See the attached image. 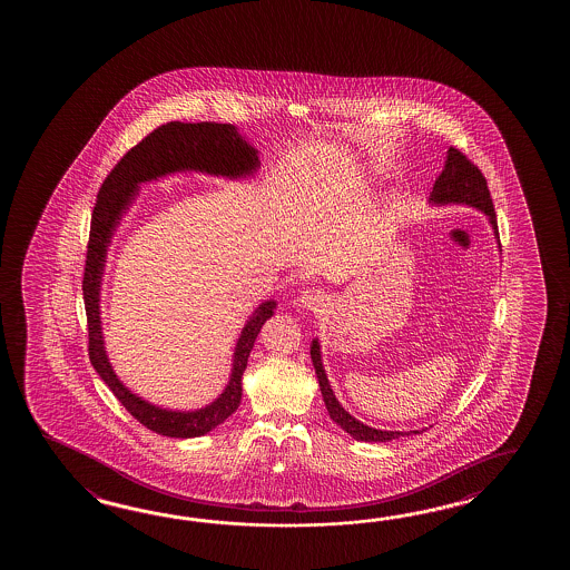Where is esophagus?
<instances>
[{"label": "esophagus", "instance_id": "1", "mask_svg": "<svg viewBox=\"0 0 570 570\" xmlns=\"http://www.w3.org/2000/svg\"><path fill=\"white\" fill-rule=\"evenodd\" d=\"M326 294L320 289H304L298 296V304L302 308L312 309V312H320L326 308Z\"/></svg>", "mask_w": 570, "mask_h": 570}]
</instances>
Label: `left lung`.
I'll list each match as a JSON object with an SVG mask.
<instances>
[{"label": "left lung", "mask_w": 570, "mask_h": 570, "mask_svg": "<svg viewBox=\"0 0 570 570\" xmlns=\"http://www.w3.org/2000/svg\"><path fill=\"white\" fill-rule=\"evenodd\" d=\"M431 206H469L475 208L479 213H483L489 220V225L493 228V236L499 244V253H501V243H499V230H497V216H494L493 200L491 193L487 188V180L481 170L466 159L463 153L449 147L445 153V165L441 175L435 178V185L430 193ZM309 355H312V364L316 370L317 383H320V392L326 403L327 413L332 421H336L337 425L350 433L355 441H365V443H385L392 439L410 438V435H420L425 430L413 431H387L375 430L372 425H365L360 420H355L350 411L344 410V405L337 402L336 393L330 385L327 380L326 367L322 362V347L320 340L314 337L309 344Z\"/></svg>", "instance_id": "obj_1"}]
</instances>
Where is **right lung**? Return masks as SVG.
Listing matches in <instances>:
<instances>
[{"label": "right lung", "mask_w": 570, "mask_h": 570, "mask_svg": "<svg viewBox=\"0 0 570 570\" xmlns=\"http://www.w3.org/2000/svg\"><path fill=\"white\" fill-rule=\"evenodd\" d=\"M261 150L253 147L238 127L223 122L170 121L150 132L122 157L97 195L91 216V234L85 262L83 299L89 326V360L115 397L147 430L165 438L190 439L206 435L225 423L243 400V374L253 352L254 342L268 317L274 316L276 299H264L244 322L236 340L233 367L225 390L198 410H168L131 392L115 374L107 355L101 322V286H104L107 253L112 236L139 196L140 185L159 178L200 173L226 180H248L261 168Z\"/></svg>", "instance_id": "1"}]
</instances>
